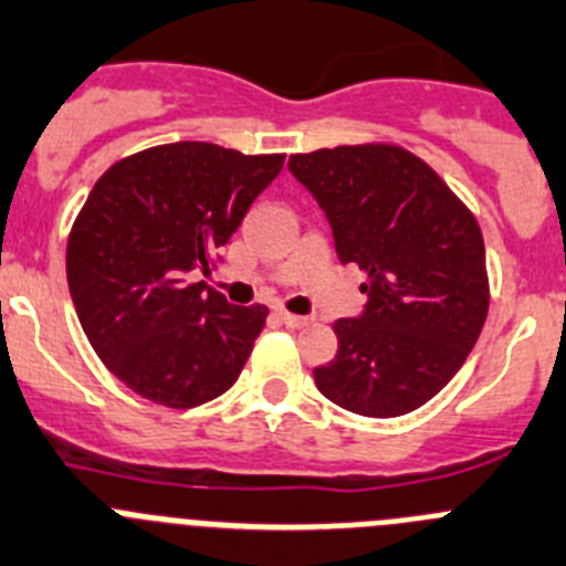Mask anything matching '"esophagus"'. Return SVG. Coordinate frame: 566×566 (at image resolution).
<instances>
[{"mask_svg":"<svg viewBox=\"0 0 566 566\" xmlns=\"http://www.w3.org/2000/svg\"><path fill=\"white\" fill-rule=\"evenodd\" d=\"M279 318H282V324H287L290 329H302L310 324V318H304V315H293L287 313V310H279Z\"/></svg>","mask_w":566,"mask_h":566,"instance_id":"1","label":"esophagus"}]
</instances>
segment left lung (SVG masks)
Listing matches in <instances>:
<instances>
[{
	"label": "left lung",
	"instance_id": "left-lung-1",
	"mask_svg": "<svg viewBox=\"0 0 566 566\" xmlns=\"http://www.w3.org/2000/svg\"><path fill=\"white\" fill-rule=\"evenodd\" d=\"M333 226L344 264L366 273V307L338 318V353L313 369L327 400L364 417L429 403L465 364L488 318L485 242L429 163L391 144L290 155Z\"/></svg>",
	"mask_w": 566,
	"mask_h": 566
}]
</instances>
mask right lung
I'll use <instances>...</instances> for the list:
<instances>
[{
	"instance_id": "right-lung-1",
	"label": "right lung",
	"mask_w": 566,
	"mask_h": 566,
	"mask_svg": "<svg viewBox=\"0 0 566 566\" xmlns=\"http://www.w3.org/2000/svg\"><path fill=\"white\" fill-rule=\"evenodd\" d=\"M284 155L180 140L98 177L67 239V284L106 369L151 403L195 409L237 384L268 318L191 282L208 273Z\"/></svg>"
}]
</instances>
